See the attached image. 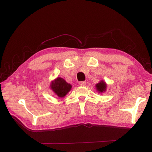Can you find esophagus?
<instances>
[{
	"label": "esophagus",
	"mask_w": 152,
	"mask_h": 152,
	"mask_svg": "<svg viewBox=\"0 0 152 152\" xmlns=\"http://www.w3.org/2000/svg\"><path fill=\"white\" fill-rule=\"evenodd\" d=\"M79 85H80V86H85L86 82L85 81H80V82H79Z\"/></svg>",
	"instance_id": "1"
}]
</instances>
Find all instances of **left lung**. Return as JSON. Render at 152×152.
<instances>
[{"instance_id":"left-lung-1","label":"left lung","mask_w":152,"mask_h":152,"mask_svg":"<svg viewBox=\"0 0 152 152\" xmlns=\"http://www.w3.org/2000/svg\"><path fill=\"white\" fill-rule=\"evenodd\" d=\"M106 88L107 84L103 80H100V82L96 85V89L98 92V93H103V92H105L106 91Z\"/></svg>"}]
</instances>
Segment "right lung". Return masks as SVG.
<instances>
[{"label": "right lung", "instance_id": "add662e5", "mask_svg": "<svg viewBox=\"0 0 152 152\" xmlns=\"http://www.w3.org/2000/svg\"><path fill=\"white\" fill-rule=\"evenodd\" d=\"M50 88L59 98H64L72 88V85L67 83L61 77H57L52 80Z\"/></svg>", "mask_w": 152, "mask_h": 152}]
</instances>
